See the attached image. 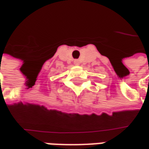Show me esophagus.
<instances>
[{
    "mask_svg": "<svg viewBox=\"0 0 149 149\" xmlns=\"http://www.w3.org/2000/svg\"><path fill=\"white\" fill-rule=\"evenodd\" d=\"M74 65H79V60H74Z\"/></svg>",
    "mask_w": 149,
    "mask_h": 149,
    "instance_id": "1",
    "label": "esophagus"
}]
</instances>
